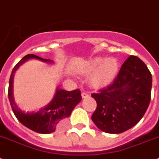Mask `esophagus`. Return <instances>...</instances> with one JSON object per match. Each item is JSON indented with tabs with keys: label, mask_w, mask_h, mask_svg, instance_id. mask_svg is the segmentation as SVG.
<instances>
[{
	"label": "esophagus",
	"mask_w": 159,
	"mask_h": 159,
	"mask_svg": "<svg viewBox=\"0 0 159 159\" xmlns=\"http://www.w3.org/2000/svg\"><path fill=\"white\" fill-rule=\"evenodd\" d=\"M81 97H82L83 99H85V98H88V97H89V95L88 93L83 92L82 93H81Z\"/></svg>",
	"instance_id": "obj_1"
}]
</instances>
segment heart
<instances>
[{"instance_id":"b5f03b06","label":"heart","mask_w":159,"mask_h":159,"mask_svg":"<svg viewBox=\"0 0 159 159\" xmlns=\"http://www.w3.org/2000/svg\"><path fill=\"white\" fill-rule=\"evenodd\" d=\"M118 70V61L115 58L96 57L89 60L85 65H83L80 71L82 74H87L94 70L90 77V82L93 86L101 88L113 81Z\"/></svg>"}]
</instances>
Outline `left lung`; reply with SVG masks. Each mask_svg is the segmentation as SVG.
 <instances>
[{"mask_svg": "<svg viewBox=\"0 0 159 159\" xmlns=\"http://www.w3.org/2000/svg\"><path fill=\"white\" fill-rule=\"evenodd\" d=\"M152 76L146 64L131 55L113 82L91 94L97 101L92 120L104 132L120 134L138 124L149 106Z\"/></svg>", "mask_w": 159, "mask_h": 159, "instance_id": "1", "label": "left lung"}]
</instances>
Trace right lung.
<instances>
[{"label": "right lung", "mask_w": 159, "mask_h": 159, "mask_svg": "<svg viewBox=\"0 0 159 159\" xmlns=\"http://www.w3.org/2000/svg\"><path fill=\"white\" fill-rule=\"evenodd\" d=\"M31 58L40 60L47 63H52L50 59H45L35 55H28L24 56L13 68L10 76L8 85V96L12 109L17 120L29 129L41 134H50L55 131L57 128L66 118L69 117L73 109L81 101V96L80 89L66 91L56 89L55 95L52 101L47 106L41 108L37 112H24L18 108L14 101L12 85H13L14 74L20 66Z\"/></svg>", "instance_id": "add662e5"}]
</instances>
